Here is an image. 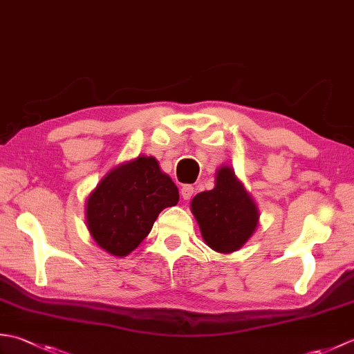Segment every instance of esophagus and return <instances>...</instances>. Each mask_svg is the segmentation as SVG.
<instances>
[{
	"mask_svg": "<svg viewBox=\"0 0 354 354\" xmlns=\"http://www.w3.org/2000/svg\"><path fill=\"white\" fill-rule=\"evenodd\" d=\"M193 194H194L193 185H184L181 189V196L184 198V201H190Z\"/></svg>",
	"mask_w": 354,
	"mask_h": 354,
	"instance_id": "obj_1",
	"label": "esophagus"
}]
</instances>
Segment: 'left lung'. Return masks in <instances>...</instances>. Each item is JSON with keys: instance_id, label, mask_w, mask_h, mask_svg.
Returning a JSON list of instances; mask_svg holds the SVG:
<instances>
[{"instance_id": "left-lung-1", "label": "left lung", "mask_w": 354, "mask_h": 354, "mask_svg": "<svg viewBox=\"0 0 354 354\" xmlns=\"http://www.w3.org/2000/svg\"><path fill=\"white\" fill-rule=\"evenodd\" d=\"M190 207L205 243L222 254L240 250L259 225L257 205L228 165L217 170L214 189L198 193Z\"/></svg>"}]
</instances>
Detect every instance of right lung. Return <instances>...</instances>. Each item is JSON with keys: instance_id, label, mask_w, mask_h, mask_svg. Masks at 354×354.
Returning a JSON list of instances; mask_svg holds the SVG:
<instances>
[{"instance_id": "add662e5", "label": "right lung", "mask_w": 354, "mask_h": 354, "mask_svg": "<svg viewBox=\"0 0 354 354\" xmlns=\"http://www.w3.org/2000/svg\"><path fill=\"white\" fill-rule=\"evenodd\" d=\"M178 187L153 156L112 169L86 201V223L102 250L124 257L147 237L164 208L176 205Z\"/></svg>"}]
</instances>
